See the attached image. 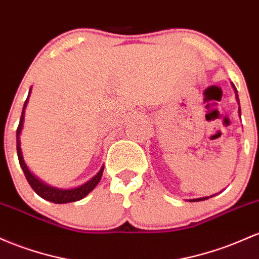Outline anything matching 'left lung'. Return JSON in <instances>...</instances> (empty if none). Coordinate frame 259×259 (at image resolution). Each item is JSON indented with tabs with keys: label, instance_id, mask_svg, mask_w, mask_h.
Wrapping results in <instances>:
<instances>
[{
	"label": "left lung",
	"instance_id": "8db88e82",
	"mask_svg": "<svg viewBox=\"0 0 259 259\" xmlns=\"http://www.w3.org/2000/svg\"><path fill=\"white\" fill-rule=\"evenodd\" d=\"M232 88H234L235 89V93H237L236 92V88H235V85H234V84H232ZM236 100L237 101H239V97H237V94H236ZM240 112H241V110H240ZM209 198V197H203V198H198V199H193L192 200V202H199V200H204V199H208Z\"/></svg>",
	"mask_w": 259,
	"mask_h": 259
}]
</instances>
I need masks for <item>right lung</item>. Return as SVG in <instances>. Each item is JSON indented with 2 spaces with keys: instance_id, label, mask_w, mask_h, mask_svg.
I'll return each mask as SVG.
<instances>
[{
  "instance_id": "right-lung-1",
  "label": "right lung",
  "mask_w": 259,
  "mask_h": 259,
  "mask_svg": "<svg viewBox=\"0 0 259 259\" xmlns=\"http://www.w3.org/2000/svg\"><path fill=\"white\" fill-rule=\"evenodd\" d=\"M31 91V89H30ZM30 91H29V95H30ZM29 95L25 100L24 106H23V111L22 115H20V121L18 124V128H17V154H18V160L20 164V167L23 168V172H24L25 179L29 182V185L31 186L35 192L39 194L40 197H42L44 199L50 200L52 203H59V204H62V203H69V202H77V200L84 198L89 192H92L93 190L95 188V186L99 184V181L101 180V176H103V171H104V166L100 168V171L95 175L91 181H88L87 184H84L79 187L73 188V190H60V188H54L50 187V186L45 185L44 182L39 181L30 171L28 170L27 165H25L24 160H23V155H22V150H20V141H19V136L20 132H22L23 128V121H24V110L25 106H27L28 100H29Z\"/></svg>"
}]
</instances>
